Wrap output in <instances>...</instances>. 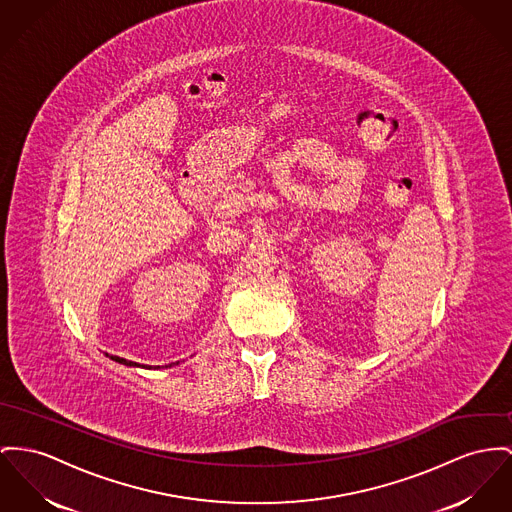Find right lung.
<instances>
[{
  "mask_svg": "<svg viewBox=\"0 0 512 512\" xmlns=\"http://www.w3.org/2000/svg\"><path fill=\"white\" fill-rule=\"evenodd\" d=\"M106 357H108V353H106ZM110 359L116 361V363H120V365H126V367H143V365H139V363L128 361V359H124V357H116V355H110ZM165 367H167V365H165ZM169 367H172V365H169ZM145 369H159V367H145Z\"/></svg>",
  "mask_w": 512,
  "mask_h": 512,
  "instance_id": "1",
  "label": "right lung"
}]
</instances>
